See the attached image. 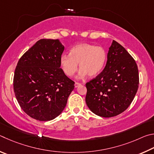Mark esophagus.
Listing matches in <instances>:
<instances>
[{
  "label": "esophagus",
  "mask_w": 154,
  "mask_h": 154,
  "mask_svg": "<svg viewBox=\"0 0 154 154\" xmlns=\"http://www.w3.org/2000/svg\"><path fill=\"white\" fill-rule=\"evenodd\" d=\"M80 85H81V84H80V83H79V82H75V85H74V86H75V88H77V87H79V86H80Z\"/></svg>",
  "instance_id": "34e87169"
}]
</instances>
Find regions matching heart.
Masks as SVG:
<instances>
[{"label": "heart", "mask_w": 154, "mask_h": 154, "mask_svg": "<svg viewBox=\"0 0 154 154\" xmlns=\"http://www.w3.org/2000/svg\"><path fill=\"white\" fill-rule=\"evenodd\" d=\"M107 61V53L105 48L99 46L82 43L74 46L69 54H63L60 58V65L65 74L73 76L78 69V63L81 69L80 77L88 74L94 77L98 75L105 67Z\"/></svg>", "instance_id": "heart-1"}]
</instances>
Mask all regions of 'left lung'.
Instances as JSON below:
<instances>
[{
	"instance_id": "left-lung-1",
	"label": "left lung",
	"mask_w": 154,
	"mask_h": 154,
	"mask_svg": "<svg viewBox=\"0 0 154 154\" xmlns=\"http://www.w3.org/2000/svg\"><path fill=\"white\" fill-rule=\"evenodd\" d=\"M139 83L135 60L122 45L113 40L104 69L86 83V103L96 115L104 118L116 116L130 106Z\"/></svg>"
}]
</instances>
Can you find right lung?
Segmentation results:
<instances>
[{
    "mask_svg": "<svg viewBox=\"0 0 154 154\" xmlns=\"http://www.w3.org/2000/svg\"><path fill=\"white\" fill-rule=\"evenodd\" d=\"M64 47L57 40L40 39L18 61L13 89L19 105L40 121L55 118L64 109L74 82L60 68Z\"/></svg>",
    "mask_w": 154,
    "mask_h": 154,
    "instance_id": "obj_1",
    "label": "right lung"
}]
</instances>
